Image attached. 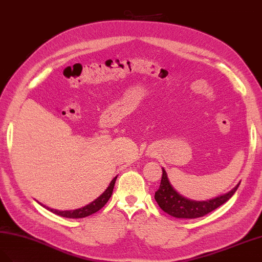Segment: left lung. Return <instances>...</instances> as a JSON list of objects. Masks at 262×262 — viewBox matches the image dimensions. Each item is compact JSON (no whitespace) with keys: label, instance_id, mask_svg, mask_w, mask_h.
<instances>
[{"label":"left lung","instance_id":"obj_1","mask_svg":"<svg viewBox=\"0 0 262 262\" xmlns=\"http://www.w3.org/2000/svg\"><path fill=\"white\" fill-rule=\"evenodd\" d=\"M162 180L159 189L155 192L154 199L159 204V206L164 210L165 213L176 218H199L209 214L210 211L215 210L223 204L227 202L230 197L236 193L239 184L232 188L229 193L223 196H218L214 200L205 201V202H196L192 200H187L186 197L182 196L172 187L169 183L167 175L164 168H162Z\"/></svg>","mask_w":262,"mask_h":262}]
</instances>
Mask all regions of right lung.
I'll list each match as a JSON object with an SVG mask.
<instances>
[{
	"instance_id": "right-lung-1",
	"label": "right lung",
	"mask_w": 262,
	"mask_h": 262,
	"mask_svg": "<svg viewBox=\"0 0 262 262\" xmlns=\"http://www.w3.org/2000/svg\"><path fill=\"white\" fill-rule=\"evenodd\" d=\"M116 180H117V178H115L111 181L110 185L108 186L107 189L104 190L102 195H100L96 201L90 203L89 205H87V206H84L82 208L75 209V210H63V211H60L57 209H52L48 207H46V208L48 210H51L52 213H54L56 215H59L61 217H66V218H83V217H87L89 215H93V214L97 213L98 210H100L109 201V199L112 195V190H114V187H115ZM41 206H44V205H41Z\"/></svg>"
}]
</instances>
